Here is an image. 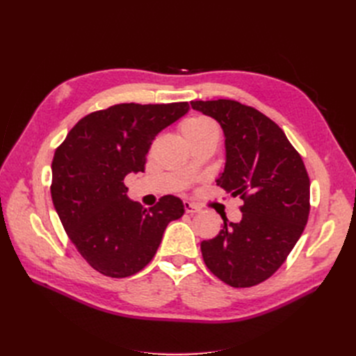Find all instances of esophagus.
Masks as SVG:
<instances>
[{"label": "esophagus", "mask_w": 356, "mask_h": 356, "mask_svg": "<svg viewBox=\"0 0 356 356\" xmlns=\"http://www.w3.org/2000/svg\"><path fill=\"white\" fill-rule=\"evenodd\" d=\"M184 209H186V212L190 213V215H193V213H196V212L200 211L199 207H196L195 203H190V202H184Z\"/></svg>", "instance_id": "1"}]
</instances>
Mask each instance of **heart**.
I'll use <instances>...</instances> for the list:
<instances>
[{"label": "heart", "mask_w": 356, "mask_h": 356, "mask_svg": "<svg viewBox=\"0 0 356 356\" xmlns=\"http://www.w3.org/2000/svg\"><path fill=\"white\" fill-rule=\"evenodd\" d=\"M181 131L187 138V141H195V139L208 135L212 132H217V127L207 117H190L182 123Z\"/></svg>", "instance_id": "b5f03b06"}]
</instances>
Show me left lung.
I'll return each mask as SVG.
<instances>
[{
	"instance_id": "obj_1",
	"label": "left lung",
	"mask_w": 356,
	"mask_h": 356,
	"mask_svg": "<svg viewBox=\"0 0 356 356\" xmlns=\"http://www.w3.org/2000/svg\"><path fill=\"white\" fill-rule=\"evenodd\" d=\"M225 135V168L217 184L243 200L241 222L224 220L200 243L203 261L233 288L264 282L284 264L310 212V179L300 153L273 120L232 99L193 101Z\"/></svg>"
}]
</instances>
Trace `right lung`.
I'll list each match as a JSON object with an SVG mask.
<instances>
[{"label":"right lung","mask_w":356,"mask_h":356,"mask_svg":"<svg viewBox=\"0 0 356 356\" xmlns=\"http://www.w3.org/2000/svg\"><path fill=\"white\" fill-rule=\"evenodd\" d=\"M188 102L117 104L84 115L51 161V200L70 241L108 277H129L153 260L166 225L184 204L163 196L149 209L129 200L124 177L144 172L154 136L188 111Z\"/></svg>","instance_id":"obj_1"}]
</instances>
